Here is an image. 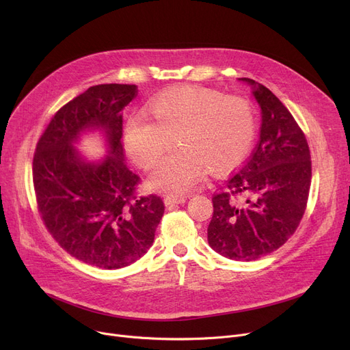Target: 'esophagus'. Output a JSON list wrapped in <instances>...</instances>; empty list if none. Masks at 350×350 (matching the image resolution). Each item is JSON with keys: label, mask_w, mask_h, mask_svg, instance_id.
I'll use <instances>...</instances> for the list:
<instances>
[{"label": "esophagus", "mask_w": 350, "mask_h": 350, "mask_svg": "<svg viewBox=\"0 0 350 350\" xmlns=\"http://www.w3.org/2000/svg\"><path fill=\"white\" fill-rule=\"evenodd\" d=\"M186 201V197H173L167 196L164 197V204L165 206H174V204H183Z\"/></svg>", "instance_id": "34e87169"}]
</instances>
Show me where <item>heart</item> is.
Here are the masks:
<instances>
[{
    "instance_id": "1",
    "label": "heart",
    "mask_w": 350,
    "mask_h": 350,
    "mask_svg": "<svg viewBox=\"0 0 350 350\" xmlns=\"http://www.w3.org/2000/svg\"><path fill=\"white\" fill-rule=\"evenodd\" d=\"M154 122L136 113L124 127V149L142 169H150L169 152L174 139L181 149L163 159L149 176L153 190L181 196L203 178L207 169L226 173L241 164L255 139L251 103L223 92L185 86L150 103Z\"/></svg>"
}]
</instances>
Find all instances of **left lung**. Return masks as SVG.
<instances>
[{"instance_id":"obj_1","label":"left lung","mask_w":350,"mask_h":350,"mask_svg":"<svg viewBox=\"0 0 350 350\" xmlns=\"http://www.w3.org/2000/svg\"><path fill=\"white\" fill-rule=\"evenodd\" d=\"M261 107L260 142L226 190L213 197L210 247L235 261H254L284 245L306 210L312 165L306 137L284 103L248 78Z\"/></svg>"}]
</instances>
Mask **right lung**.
<instances>
[{
	"mask_svg": "<svg viewBox=\"0 0 350 350\" xmlns=\"http://www.w3.org/2000/svg\"><path fill=\"white\" fill-rule=\"evenodd\" d=\"M136 96V85L90 86L55 113L32 161L46 230L68 254L103 269L123 268L143 256L164 213L159 196H136L140 177L124 164L122 110ZM95 128L105 135L108 156L88 162L75 143Z\"/></svg>",
	"mask_w": 350,
	"mask_h": 350,
	"instance_id": "right-lung-1",
	"label": "right lung"
}]
</instances>
